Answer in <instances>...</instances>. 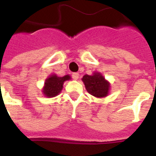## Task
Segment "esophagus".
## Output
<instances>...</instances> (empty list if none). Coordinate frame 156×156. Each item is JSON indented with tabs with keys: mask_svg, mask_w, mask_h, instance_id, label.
I'll return each instance as SVG.
<instances>
[{
	"mask_svg": "<svg viewBox=\"0 0 156 156\" xmlns=\"http://www.w3.org/2000/svg\"><path fill=\"white\" fill-rule=\"evenodd\" d=\"M72 77H73V78L74 80H77V79H78V78H79V73H73L72 74Z\"/></svg>",
	"mask_w": 156,
	"mask_h": 156,
	"instance_id": "esophagus-1",
	"label": "esophagus"
}]
</instances>
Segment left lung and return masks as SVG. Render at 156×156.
<instances>
[{
	"instance_id": "1",
	"label": "left lung",
	"mask_w": 156,
	"mask_h": 156,
	"mask_svg": "<svg viewBox=\"0 0 156 156\" xmlns=\"http://www.w3.org/2000/svg\"><path fill=\"white\" fill-rule=\"evenodd\" d=\"M82 80L87 91L96 98H105L108 94L110 84L100 73L95 72L92 75H84Z\"/></svg>"
}]
</instances>
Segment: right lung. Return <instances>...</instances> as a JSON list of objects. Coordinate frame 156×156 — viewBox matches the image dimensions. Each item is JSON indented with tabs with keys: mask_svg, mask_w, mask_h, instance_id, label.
I'll use <instances>...</instances> for the list:
<instances>
[{
	"mask_svg": "<svg viewBox=\"0 0 156 156\" xmlns=\"http://www.w3.org/2000/svg\"><path fill=\"white\" fill-rule=\"evenodd\" d=\"M69 79H71L69 75H66L63 77H58L55 74L51 75L45 81V85L42 88L43 94L48 98L57 96L61 93L64 82Z\"/></svg>",
	"mask_w": 156,
	"mask_h": 156,
	"instance_id": "1",
	"label": "right lung"
}]
</instances>
